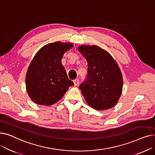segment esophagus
<instances>
[{"label":"esophagus","instance_id":"esophagus-1","mask_svg":"<svg viewBox=\"0 0 155 155\" xmlns=\"http://www.w3.org/2000/svg\"><path fill=\"white\" fill-rule=\"evenodd\" d=\"M73 83H74V85H75V86L78 85V83H79V79L77 78V79L73 80Z\"/></svg>","mask_w":155,"mask_h":155}]
</instances>
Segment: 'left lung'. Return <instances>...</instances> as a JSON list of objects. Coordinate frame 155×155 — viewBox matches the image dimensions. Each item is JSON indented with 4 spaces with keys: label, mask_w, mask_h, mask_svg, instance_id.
Instances as JSON below:
<instances>
[{
    "label": "left lung",
    "mask_w": 155,
    "mask_h": 155,
    "mask_svg": "<svg viewBox=\"0 0 155 155\" xmlns=\"http://www.w3.org/2000/svg\"><path fill=\"white\" fill-rule=\"evenodd\" d=\"M78 50L88 63L87 75L79 85L86 102L97 110L114 106L123 85L117 63L108 52L97 46H80Z\"/></svg>",
    "instance_id": "8db88e82"
}]
</instances>
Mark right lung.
<instances>
[{"label": "right lung", "instance_id": "1", "mask_svg": "<svg viewBox=\"0 0 155 155\" xmlns=\"http://www.w3.org/2000/svg\"><path fill=\"white\" fill-rule=\"evenodd\" d=\"M73 46L71 43L54 42L45 45L36 54L26 77L27 92L32 101L52 105L73 85L61 63L64 53Z\"/></svg>", "mask_w": 155, "mask_h": 155}]
</instances>
